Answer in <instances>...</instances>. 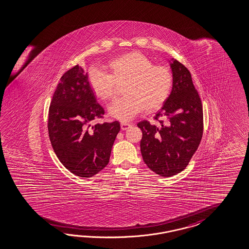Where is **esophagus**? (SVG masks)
<instances>
[{"label":"esophagus","instance_id":"34e87169","mask_svg":"<svg viewBox=\"0 0 249 249\" xmlns=\"http://www.w3.org/2000/svg\"><path fill=\"white\" fill-rule=\"evenodd\" d=\"M130 126H131V124L128 122H121V128L122 130H127Z\"/></svg>","mask_w":249,"mask_h":249}]
</instances>
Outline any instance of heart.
I'll list each match as a JSON object with an SVG mask.
<instances>
[{
  "label": "heart",
  "instance_id": "obj_1",
  "mask_svg": "<svg viewBox=\"0 0 249 249\" xmlns=\"http://www.w3.org/2000/svg\"><path fill=\"white\" fill-rule=\"evenodd\" d=\"M107 72L97 68L89 71V82L95 98L101 102L113 99L116 85H123L125 97L114 101L108 114L117 120L128 121L142 109L151 113L167 101L173 87V75L168 67L154 65L143 54H123L107 63Z\"/></svg>",
  "mask_w": 249,
  "mask_h": 249
}]
</instances>
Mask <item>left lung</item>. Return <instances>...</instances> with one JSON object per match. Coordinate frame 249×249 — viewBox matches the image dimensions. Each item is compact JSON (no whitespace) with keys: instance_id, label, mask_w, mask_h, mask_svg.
Returning <instances> with one entry per match:
<instances>
[{"instance_id":"8db88e82","label":"left lung","mask_w":249,"mask_h":249,"mask_svg":"<svg viewBox=\"0 0 249 249\" xmlns=\"http://www.w3.org/2000/svg\"><path fill=\"white\" fill-rule=\"evenodd\" d=\"M173 87L155 120L167 118L168 125L138 123L142 129L143 160L153 172L171 177L183 171L198 148L203 134V107L187 68L173 58L169 61Z\"/></svg>"}]
</instances>
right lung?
<instances>
[{
    "label": "right lung",
    "mask_w": 249,
    "mask_h": 249,
    "mask_svg": "<svg viewBox=\"0 0 249 249\" xmlns=\"http://www.w3.org/2000/svg\"><path fill=\"white\" fill-rule=\"evenodd\" d=\"M103 114L82 68L76 65L62 75L51 101L48 130L55 154L74 175L93 177L109 161L119 121L89 128Z\"/></svg>",
    "instance_id": "1"
}]
</instances>
